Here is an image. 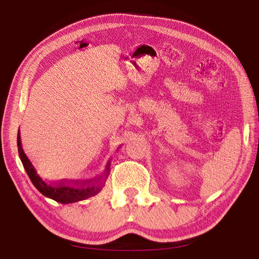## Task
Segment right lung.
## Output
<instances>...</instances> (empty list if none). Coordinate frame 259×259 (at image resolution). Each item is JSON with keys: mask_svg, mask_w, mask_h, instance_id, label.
I'll use <instances>...</instances> for the list:
<instances>
[{"mask_svg": "<svg viewBox=\"0 0 259 259\" xmlns=\"http://www.w3.org/2000/svg\"><path fill=\"white\" fill-rule=\"evenodd\" d=\"M18 149L22 164H23L25 171L27 176H29V178L31 179L32 184L34 185L35 188L40 191L43 196L51 198V199L56 200L60 203H71L81 201L98 195L99 192L102 190L103 186L106 185L108 176L110 175V166H111V163L109 161L106 166V171L102 175V177H100L96 181L84 184H49L38 176L34 166H33L30 159L27 158L24 153L23 147H22L21 142L20 131L18 133Z\"/></svg>", "mask_w": 259, "mask_h": 259, "instance_id": "obj_1", "label": "right lung"}]
</instances>
